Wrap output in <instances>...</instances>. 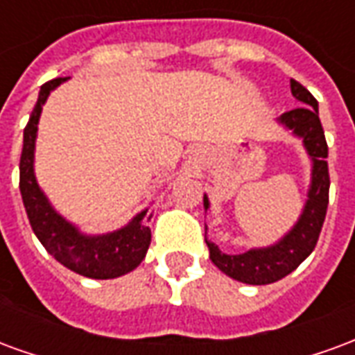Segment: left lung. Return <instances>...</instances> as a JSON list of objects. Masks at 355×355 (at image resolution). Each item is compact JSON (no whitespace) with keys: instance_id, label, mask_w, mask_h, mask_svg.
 Wrapping results in <instances>:
<instances>
[{"instance_id":"obj_1","label":"left lung","mask_w":355,"mask_h":355,"mask_svg":"<svg viewBox=\"0 0 355 355\" xmlns=\"http://www.w3.org/2000/svg\"><path fill=\"white\" fill-rule=\"evenodd\" d=\"M291 92L302 105L285 112L279 120L288 130H293L298 137H302L304 147L313 160L311 189L308 193V202L304 206L300 220L277 245L268 248H254L245 254H225L218 248V245L206 239L214 266L227 277L246 285H270L293 273L315 248L319 233L325 222L331 180L327 166L329 147H327L323 125L319 120L318 101L300 82L293 78H291ZM205 208H208L206 197Z\"/></svg>"}]
</instances>
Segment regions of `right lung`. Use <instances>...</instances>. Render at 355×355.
Instances as JSON below:
<instances>
[{
    "instance_id": "add662e5",
    "label": "right lung",
    "mask_w": 355,
    "mask_h": 355,
    "mask_svg": "<svg viewBox=\"0 0 355 355\" xmlns=\"http://www.w3.org/2000/svg\"><path fill=\"white\" fill-rule=\"evenodd\" d=\"M64 80L67 78H55L42 85L36 107L24 128V141H22L21 162H19V170H21L19 189H21L22 202L26 208L32 231L57 262H61L64 268H69L74 273L89 279L120 277L128 271L135 270L149 250L150 230L143 223L147 210L137 214L125 227L114 233L85 237L72 223L62 220L53 210L36 183L34 143H36L37 120L47 95Z\"/></svg>"
}]
</instances>
